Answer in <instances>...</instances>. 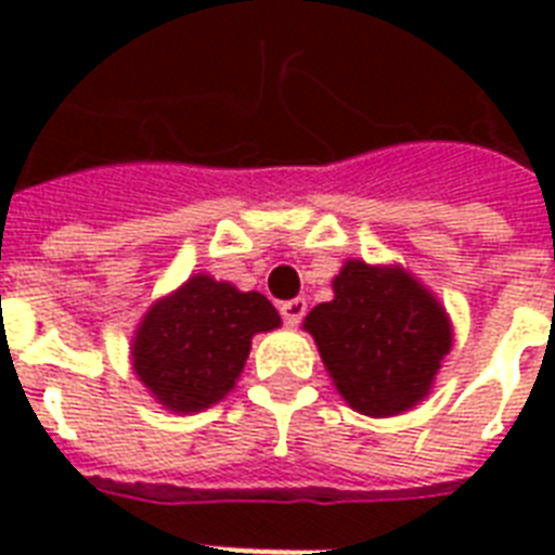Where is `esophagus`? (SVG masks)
Here are the masks:
<instances>
[{
  "label": "esophagus",
  "instance_id": "obj_1",
  "mask_svg": "<svg viewBox=\"0 0 555 555\" xmlns=\"http://www.w3.org/2000/svg\"><path fill=\"white\" fill-rule=\"evenodd\" d=\"M305 311H308V302H305V299H287V302L279 305V313H282V320H285L291 328L302 322Z\"/></svg>",
  "mask_w": 555,
  "mask_h": 555
}]
</instances>
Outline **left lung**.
Segmentation results:
<instances>
[{
    "instance_id": "obj_1",
    "label": "left lung",
    "mask_w": 555,
    "mask_h": 555,
    "mask_svg": "<svg viewBox=\"0 0 555 555\" xmlns=\"http://www.w3.org/2000/svg\"><path fill=\"white\" fill-rule=\"evenodd\" d=\"M322 363L348 405L371 417L412 409L429 395L452 331L438 299L409 273L348 261L334 299L305 317Z\"/></svg>"
}]
</instances>
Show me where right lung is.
<instances>
[{"label": "right lung", "instance_id": "right-lung-1", "mask_svg": "<svg viewBox=\"0 0 555 555\" xmlns=\"http://www.w3.org/2000/svg\"><path fill=\"white\" fill-rule=\"evenodd\" d=\"M279 322L268 296L242 294L198 273L143 317L134 371L167 409L201 412L235 386L253 334L279 328Z\"/></svg>", "mask_w": 555, "mask_h": 555}]
</instances>
